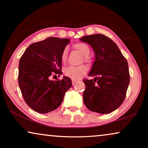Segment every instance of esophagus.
Here are the masks:
<instances>
[{"mask_svg":"<svg viewBox=\"0 0 148 148\" xmlns=\"http://www.w3.org/2000/svg\"><path fill=\"white\" fill-rule=\"evenodd\" d=\"M77 81H75V80H72V84L73 86H75L77 84Z\"/></svg>","mask_w":148,"mask_h":148,"instance_id":"esophagus-1","label":"esophagus"}]
</instances>
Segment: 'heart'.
Segmentation results:
<instances>
[{"mask_svg": "<svg viewBox=\"0 0 148 148\" xmlns=\"http://www.w3.org/2000/svg\"><path fill=\"white\" fill-rule=\"evenodd\" d=\"M74 48H76L79 52H80L83 55H84V60L86 61H88V54L90 52V49L89 46L84 42H79L74 44ZM68 50L65 48L62 50L61 56V61L62 62H65L67 59ZM88 71V67L84 64H81L79 66H69L64 68V75L68 77L73 80H77L79 79L85 75Z\"/></svg>", "mask_w": 148, "mask_h": 148, "instance_id": "heart-1", "label": "heart"}]
</instances>
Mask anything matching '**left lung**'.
I'll return each instance as SVG.
<instances>
[{"instance_id":"8db88e82","label":"left lung","mask_w":148,"mask_h":148,"mask_svg":"<svg viewBox=\"0 0 148 148\" xmlns=\"http://www.w3.org/2000/svg\"><path fill=\"white\" fill-rule=\"evenodd\" d=\"M92 46L95 61L89 76L83 82L86 89L84 102L91 111L100 114L113 112L122 104L130 82L126 58L112 40L102 34L86 36L80 39Z\"/></svg>"}]
</instances>
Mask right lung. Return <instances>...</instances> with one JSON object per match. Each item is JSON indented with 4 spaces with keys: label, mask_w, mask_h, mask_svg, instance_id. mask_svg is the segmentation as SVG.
Segmentation results:
<instances>
[{
    "label": "right lung",
    "mask_w": 148,
    "mask_h": 148,
    "mask_svg": "<svg viewBox=\"0 0 148 148\" xmlns=\"http://www.w3.org/2000/svg\"><path fill=\"white\" fill-rule=\"evenodd\" d=\"M67 38L50 37L28 46L20 58L18 82L26 104L39 113H48L61 104L72 86L69 77L51 81L62 74L61 54Z\"/></svg>",
    "instance_id": "right-lung-1"
}]
</instances>
